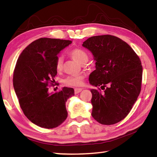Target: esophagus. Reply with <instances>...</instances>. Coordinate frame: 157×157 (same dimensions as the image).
<instances>
[{
	"label": "esophagus",
	"mask_w": 157,
	"mask_h": 157,
	"mask_svg": "<svg viewBox=\"0 0 157 157\" xmlns=\"http://www.w3.org/2000/svg\"><path fill=\"white\" fill-rule=\"evenodd\" d=\"M82 88H76V89H75V94H79V92L82 91Z\"/></svg>",
	"instance_id": "esophagus-1"
}]
</instances>
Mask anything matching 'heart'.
<instances>
[{"mask_svg": "<svg viewBox=\"0 0 157 157\" xmlns=\"http://www.w3.org/2000/svg\"><path fill=\"white\" fill-rule=\"evenodd\" d=\"M69 55L73 59L80 64H84L89 60V54L86 51L82 48H74L71 50ZM55 68L59 72L63 68V57L59 56L55 60ZM84 80V75H73L68 76L63 80V83L68 86H79L82 84Z\"/></svg>", "mask_w": 157, "mask_h": 157, "instance_id": "b5f03b06", "label": "heart"}]
</instances>
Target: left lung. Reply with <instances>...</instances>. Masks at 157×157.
Here are the masks:
<instances>
[{"label":"left lung","instance_id":"1","mask_svg":"<svg viewBox=\"0 0 157 157\" xmlns=\"http://www.w3.org/2000/svg\"><path fill=\"white\" fill-rule=\"evenodd\" d=\"M82 46L96 61V69L89 76V83L98 88L91 90L93 118L107 125L118 123L128 115L140 94V58L125 41L109 34L89 37Z\"/></svg>","mask_w":157,"mask_h":157}]
</instances>
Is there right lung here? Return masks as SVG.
<instances>
[{"mask_svg": "<svg viewBox=\"0 0 157 157\" xmlns=\"http://www.w3.org/2000/svg\"><path fill=\"white\" fill-rule=\"evenodd\" d=\"M70 40L40 38L21 53L13 75V85L20 107L32 123L46 129L60 125L66 119V102L74 95L73 88L63 87L49 94L57 71L55 60Z\"/></svg>", "mask_w": 157, "mask_h": 157, "instance_id": "add662e5", "label": "right lung"}]
</instances>
